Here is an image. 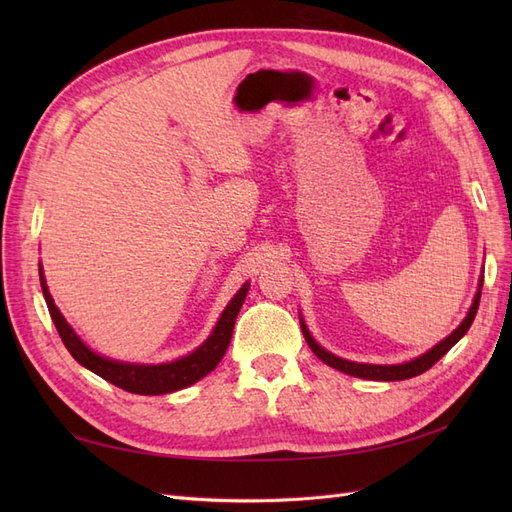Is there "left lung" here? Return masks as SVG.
<instances>
[{"mask_svg":"<svg viewBox=\"0 0 512 512\" xmlns=\"http://www.w3.org/2000/svg\"><path fill=\"white\" fill-rule=\"evenodd\" d=\"M480 288H483V275H480L478 280V290L474 294V301L468 309L466 318L461 320L459 327L451 333L446 335L442 342H438L433 348H429L425 354L416 356V359L412 361H406V363H397V365H371V363H354V361H348V359H342V356H335L333 352L324 350L316 339L312 337V333H309L307 324L303 318L301 320V331L305 335V342L309 344V348H312V352L318 356V359L322 363H327L329 367L337 369V371H344V374L348 376H354V378H363V380H380V382H393V380H408V378H414L418 374H423V371H427L431 365H436L442 356L451 350L459 339L468 333V329L472 327L474 322V316H476V309H478V303H480Z\"/></svg>","mask_w":512,"mask_h":512,"instance_id":"8db88e82","label":"left lung"}]
</instances>
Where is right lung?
I'll list each match as a JSON object with an SVG mask.
<instances>
[{"label": "right lung", "mask_w": 512, "mask_h": 512, "mask_svg": "<svg viewBox=\"0 0 512 512\" xmlns=\"http://www.w3.org/2000/svg\"><path fill=\"white\" fill-rule=\"evenodd\" d=\"M38 271H40V286H42L46 307H49V314L55 322V329L61 337V342H64L68 352L74 356V361H79L83 367L94 371V374H98L106 382H111L119 386V389L136 393V395H166L173 391H181L185 386L205 378L209 371L218 367L230 344L239 309L247 297V290H250V284L247 282L239 288V292L224 307L220 320L215 322L211 335L196 350L170 363L141 365V363H123V361L108 359V356H102L91 350L83 339L74 333V329L66 322V318L61 316L51 297L49 286H46L42 265H38Z\"/></svg>", "instance_id": "add662e5"}]
</instances>
